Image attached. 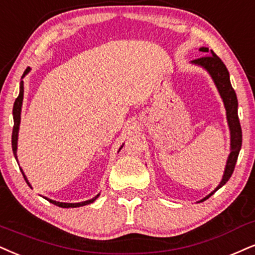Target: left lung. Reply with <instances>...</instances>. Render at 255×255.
Listing matches in <instances>:
<instances>
[{
  "label": "left lung",
  "instance_id": "left-lung-1",
  "mask_svg": "<svg viewBox=\"0 0 255 255\" xmlns=\"http://www.w3.org/2000/svg\"><path fill=\"white\" fill-rule=\"evenodd\" d=\"M199 51L206 53L208 55L195 59V60L191 61V64L203 67L210 74L212 79L214 80L216 89H218L220 96H221L222 100H224L229 131H231V153L228 156L227 164H226L222 180L214 191H212L208 196H206L204 199L199 201V202H203V201L209 199L222 185L227 183L232 174H233L235 163L238 161L239 152H240L241 149V144H243V131H241V125L240 122H239L238 116V98L234 89L232 87L231 80H229V72L227 67H226L221 59L212 49L209 51L207 47H201Z\"/></svg>",
  "mask_w": 255,
  "mask_h": 255
}]
</instances>
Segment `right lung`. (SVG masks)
<instances>
[{"instance_id": "obj_1", "label": "right lung", "mask_w": 255, "mask_h": 255, "mask_svg": "<svg viewBox=\"0 0 255 255\" xmlns=\"http://www.w3.org/2000/svg\"><path fill=\"white\" fill-rule=\"evenodd\" d=\"M30 68L27 67L26 71H24L23 75H22V78H24V75L29 73ZM22 102H23V81H21L20 84V93H18V97L15 100L14 103V109H12V117H14V128H12V134H11V147H12V152H14V156L15 158H16L17 161V155H16V151H17V137H18V128H20V122H21V108H22ZM123 147V145H122ZM121 150V149H119ZM22 171V169H21ZM22 175H23L24 180H26L27 184L29 185V182H28L26 175L23 174V171H22ZM99 194L97 195V196H94L93 199L91 200H87V201H84V202H79V203H64V202H58V201H54V200H51L48 199V197H45L47 201H49V202L55 204V206L58 207H61V208H77V207H83V206H86V204H90L96 201L98 199Z\"/></svg>"}]
</instances>
